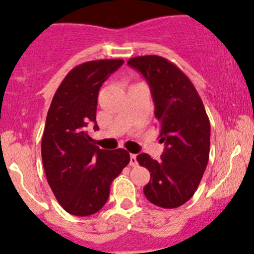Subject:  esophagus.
Returning a JSON list of instances; mask_svg holds the SVG:
<instances>
[{
    "mask_svg": "<svg viewBox=\"0 0 254 254\" xmlns=\"http://www.w3.org/2000/svg\"><path fill=\"white\" fill-rule=\"evenodd\" d=\"M138 161H136V154H130V166H136Z\"/></svg>",
    "mask_w": 254,
    "mask_h": 254,
    "instance_id": "1",
    "label": "esophagus"
}]
</instances>
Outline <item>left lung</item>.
I'll list each match as a JSON object with an SVG mask.
<instances>
[{
  "instance_id": "left-lung-1",
  "label": "left lung",
  "mask_w": 254,
  "mask_h": 254,
  "mask_svg": "<svg viewBox=\"0 0 254 254\" xmlns=\"http://www.w3.org/2000/svg\"><path fill=\"white\" fill-rule=\"evenodd\" d=\"M147 79L159 125V141L166 148L155 161L147 153L136 157L150 172L144 195L164 209L181 206L197 190L210 153V122L192 82L172 62L159 56L130 58Z\"/></svg>"
}]
</instances>
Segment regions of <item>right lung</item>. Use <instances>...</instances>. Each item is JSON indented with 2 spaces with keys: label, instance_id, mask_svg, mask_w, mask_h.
Returning <instances> with one entry per match:
<instances>
[{
  "label": "right lung",
  "instance_id": "obj_1",
  "mask_svg": "<svg viewBox=\"0 0 254 254\" xmlns=\"http://www.w3.org/2000/svg\"><path fill=\"white\" fill-rule=\"evenodd\" d=\"M123 63V59H100L74 67L59 84L48 110L43 166L54 196L72 215L99 211L110 195L111 182L130 162L127 150L100 149L86 131L90 123L99 129V91Z\"/></svg>",
  "mask_w": 254,
  "mask_h": 254
}]
</instances>
